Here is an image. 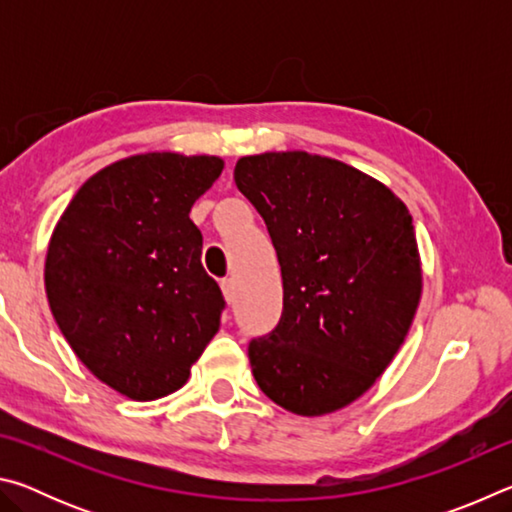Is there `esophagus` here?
Returning a JSON list of instances; mask_svg holds the SVG:
<instances>
[{
  "label": "esophagus",
  "instance_id": "obj_1",
  "mask_svg": "<svg viewBox=\"0 0 512 512\" xmlns=\"http://www.w3.org/2000/svg\"><path fill=\"white\" fill-rule=\"evenodd\" d=\"M221 291H223V298H225V302H228V305H232V302H235V298H237V289H235V280H221Z\"/></svg>",
  "mask_w": 512,
  "mask_h": 512
}]
</instances>
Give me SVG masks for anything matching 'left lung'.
<instances>
[{
	"mask_svg": "<svg viewBox=\"0 0 512 512\" xmlns=\"http://www.w3.org/2000/svg\"><path fill=\"white\" fill-rule=\"evenodd\" d=\"M282 271L277 327L248 348L257 386L305 418L352 404L409 334L422 296L413 219L377 178L307 151L237 160Z\"/></svg>",
	"mask_w": 512,
	"mask_h": 512,
	"instance_id": "obj_1",
	"label": "left lung"
}]
</instances>
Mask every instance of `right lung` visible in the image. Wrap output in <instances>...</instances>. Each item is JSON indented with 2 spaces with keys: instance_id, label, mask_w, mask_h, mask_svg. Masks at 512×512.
Masks as SVG:
<instances>
[{
  "instance_id": "obj_1",
  "label": "right lung",
  "mask_w": 512,
  "mask_h": 512,
  "mask_svg": "<svg viewBox=\"0 0 512 512\" xmlns=\"http://www.w3.org/2000/svg\"><path fill=\"white\" fill-rule=\"evenodd\" d=\"M219 155L137 153L90 176L60 214L45 259L49 309L76 357L128 400L176 393L221 325L192 205Z\"/></svg>"
}]
</instances>
